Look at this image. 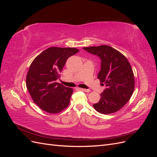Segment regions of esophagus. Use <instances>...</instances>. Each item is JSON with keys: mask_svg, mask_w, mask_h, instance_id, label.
<instances>
[{"mask_svg": "<svg viewBox=\"0 0 157 157\" xmlns=\"http://www.w3.org/2000/svg\"><path fill=\"white\" fill-rule=\"evenodd\" d=\"M78 89L79 90H81V91L85 92H89L90 90H87V89H84V88H78Z\"/></svg>", "mask_w": 157, "mask_h": 157, "instance_id": "34e87169", "label": "esophagus"}]
</instances>
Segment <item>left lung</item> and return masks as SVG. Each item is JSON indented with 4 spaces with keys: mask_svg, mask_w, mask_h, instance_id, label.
<instances>
[{
    "mask_svg": "<svg viewBox=\"0 0 157 157\" xmlns=\"http://www.w3.org/2000/svg\"><path fill=\"white\" fill-rule=\"evenodd\" d=\"M83 49L101 59L98 78L106 86L94 108L104 115L117 112L126 105L134 92L135 80L129 61L121 52L107 45Z\"/></svg>",
    "mask_w": 157,
    "mask_h": 157,
    "instance_id": "left-lung-1",
    "label": "left lung"
}]
</instances>
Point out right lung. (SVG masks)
Listing matches in <instances>:
<instances>
[{
    "instance_id": "obj_1",
    "label": "right lung",
    "mask_w": 157,
    "mask_h": 157,
    "mask_svg": "<svg viewBox=\"0 0 157 157\" xmlns=\"http://www.w3.org/2000/svg\"><path fill=\"white\" fill-rule=\"evenodd\" d=\"M79 50L50 47L33 61L26 77V86L33 101L42 110L58 113L67 108L73 90L58 83L66 61Z\"/></svg>"
}]
</instances>
